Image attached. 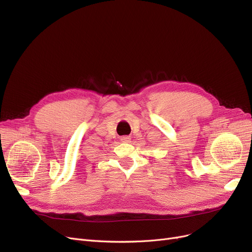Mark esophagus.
Masks as SVG:
<instances>
[{
  "label": "esophagus",
  "instance_id": "esophagus-1",
  "mask_svg": "<svg viewBox=\"0 0 252 252\" xmlns=\"http://www.w3.org/2000/svg\"><path fill=\"white\" fill-rule=\"evenodd\" d=\"M130 139H131V138H130V136H128V135H124V136L121 137V140H122L123 143H129Z\"/></svg>",
  "mask_w": 252,
  "mask_h": 252
}]
</instances>
